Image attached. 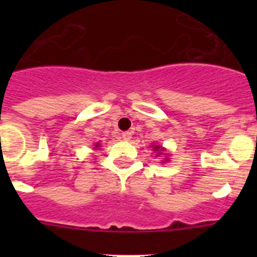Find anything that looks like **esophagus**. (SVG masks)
<instances>
[{
  "mask_svg": "<svg viewBox=\"0 0 257 257\" xmlns=\"http://www.w3.org/2000/svg\"><path fill=\"white\" fill-rule=\"evenodd\" d=\"M131 138H133V133H130V131L122 133V139L123 140H130Z\"/></svg>",
  "mask_w": 257,
  "mask_h": 257,
  "instance_id": "obj_1",
  "label": "esophagus"
}]
</instances>
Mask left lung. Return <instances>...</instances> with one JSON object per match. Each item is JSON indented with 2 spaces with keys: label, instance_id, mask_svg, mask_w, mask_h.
Returning <instances> with one entry per match:
<instances>
[{
  "label": "left lung",
  "instance_id": "obj_1",
  "mask_svg": "<svg viewBox=\"0 0 257 257\" xmlns=\"http://www.w3.org/2000/svg\"><path fill=\"white\" fill-rule=\"evenodd\" d=\"M153 147V151L157 152V156H160L162 152H165V148H162V147H160V145H152ZM167 160V158H166Z\"/></svg>",
  "mask_w": 257,
  "mask_h": 257
}]
</instances>
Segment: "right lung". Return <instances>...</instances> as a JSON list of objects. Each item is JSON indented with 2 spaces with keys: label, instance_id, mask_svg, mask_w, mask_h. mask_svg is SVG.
Masks as SVG:
<instances>
[{
  "label": "right lung",
  "instance_id": "add662e5",
  "mask_svg": "<svg viewBox=\"0 0 257 257\" xmlns=\"http://www.w3.org/2000/svg\"><path fill=\"white\" fill-rule=\"evenodd\" d=\"M99 147H100V144H99V143H96V144H95V148H99Z\"/></svg>",
  "mask_w": 257,
  "mask_h": 257
}]
</instances>
